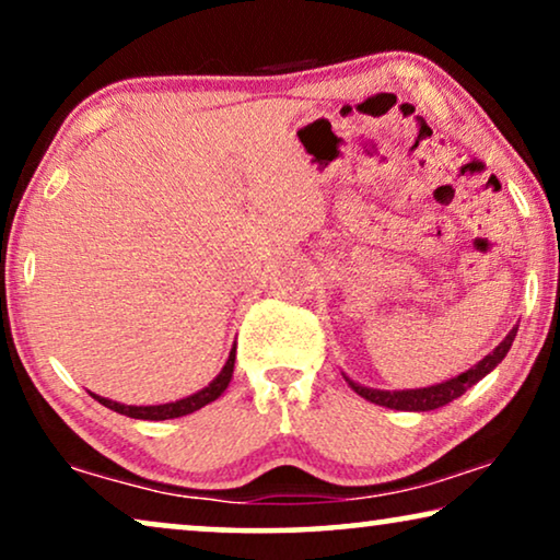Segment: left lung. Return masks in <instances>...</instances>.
Masks as SVG:
<instances>
[{"mask_svg":"<svg viewBox=\"0 0 560 560\" xmlns=\"http://www.w3.org/2000/svg\"><path fill=\"white\" fill-rule=\"evenodd\" d=\"M515 336H517V326L512 328V331L504 336V341L500 343V347H497L494 351H489V354L481 359L479 364H474L471 370L458 374V377L448 380V382H441V385H433V387L402 389V393H387V389L362 387V385H357V382H351V380H347V382L357 395H362L364 400H370L374 405H382V408H389V410H435V408H443V405H448L451 400H456V397H462L471 385H477L481 377H487V374L492 372L504 357H508V351L512 347V341H515Z\"/></svg>","mask_w":560,"mask_h":560,"instance_id":"1","label":"left lung"}]
</instances>
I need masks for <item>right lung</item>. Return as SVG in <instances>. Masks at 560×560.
<instances>
[{"label":"right lung","instance_id":"add662e5","mask_svg":"<svg viewBox=\"0 0 560 560\" xmlns=\"http://www.w3.org/2000/svg\"><path fill=\"white\" fill-rule=\"evenodd\" d=\"M234 359H236V347L232 349V354H229L224 370L219 372V377L213 380L209 387H203L201 393H196V395H190V397H183V400L165 402V405H148V408H135V405H119V402H112V400H106V397H98V395H94V400L102 402L104 408L119 412V416L137 418V420H171V418L188 416V412L201 410L203 405L213 402L221 393H224L226 385H229V380H232Z\"/></svg>","mask_w":560,"mask_h":560}]
</instances>
